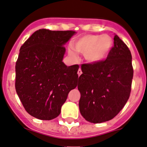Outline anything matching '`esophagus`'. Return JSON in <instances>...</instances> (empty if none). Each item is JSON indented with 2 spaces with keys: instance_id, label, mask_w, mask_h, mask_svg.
Instances as JSON below:
<instances>
[{
  "instance_id": "obj_1",
  "label": "esophagus",
  "mask_w": 147,
  "mask_h": 147,
  "mask_svg": "<svg viewBox=\"0 0 147 147\" xmlns=\"http://www.w3.org/2000/svg\"><path fill=\"white\" fill-rule=\"evenodd\" d=\"M81 74H82V71H81V69L80 68L78 69V75L79 76H80V75H81Z\"/></svg>"
}]
</instances>
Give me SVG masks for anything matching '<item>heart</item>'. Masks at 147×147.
Instances as JSON below:
<instances>
[{"label": "heart", "mask_w": 147, "mask_h": 147, "mask_svg": "<svg viewBox=\"0 0 147 147\" xmlns=\"http://www.w3.org/2000/svg\"><path fill=\"white\" fill-rule=\"evenodd\" d=\"M113 45L112 39L108 35H86L75 40L68 53L73 59L77 58L76 53L84 55L89 63H97L104 61L109 55ZM76 51L75 52L74 51Z\"/></svg>", "instance_id": "heart-1"}]
</instances>
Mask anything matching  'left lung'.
I'll list each match as a JSON object with an SVG mask.
<instances>
[{"label":"left lung","mask_w":147,"mask_h":147,"mask_svg":"<svg viewBox=\"0 0 147 147\" xmlns=\"http://www.w3.org/2000/svg\"><path fill=\"white\" fill-rule=\"evenodd\" d=\"M78 89L79 109L87 121L100 123L115 118L130 95L133 78L132 55L118 35L105 61L81 65Z\"/></svg>","instance_id":"1"}]
</instances>
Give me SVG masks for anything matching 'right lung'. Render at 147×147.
<instances>
[{
    "label": "right lung",
    "instance_id": "right-lung-1",
    "mask_svg": "<svg viewBox=\"0 0 147 147\" xmlns=\"http://www.w3.org/2000/svg\"><path fill=\"white\" fill-rule=\"evenodd\" d=\"M75 33L39 29L20 47L15 89L26 112L38 119L57 118L69 92L77 86L79 66L63 62V46Z\"/></svg>",
    "mask_w": 147,
    "mask_h": 147
}]
</instances>
